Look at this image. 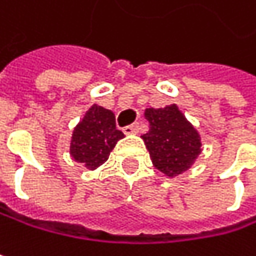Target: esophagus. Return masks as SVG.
I'll list each match as a JSON object with an SVG mask.
<instances>
[{"label": "esophagus", "mask_w": 256, "mask_h": 256, "mask_svg": "<svg viewBox=\"0 0 256 256\" xmlns=\"http://www.w3.org/2000/svg\"><path fill=\"white\" fill-rule=\"evenodd\" d=\"M123 132H124L126 134H134V133L139 132V124H138V123L128 124V126H126V128H123Z\"/></svg>", "instance_id": "obj_1"}]
</instances>
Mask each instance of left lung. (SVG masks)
Returning <instances> with one entry per match:
<instances>
[{
  "mask_svg": "<svg viewBox=\"0 0 256 256\" xmlns=\"http://www.w3.org/2000/svg\"><path fill=\"white\" fill-rule=\"evenodd\" d=\"M150 132L142 136L154 166L168 176L186 170L202 151L200 134L176 105L146 110Z\"/></svg>",
  "mask_w": 256,
  "mask_h": 256,
  "instance_id": "obj_1",
  "label": "left lung"
}]
</instances>
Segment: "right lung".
<instances>
[{"label": "right lung", "mask_w": 256, "mask_h": 256, "mask_svg": "<svg viewBox=\"0 0 256 256\" xmlns=\"http://www.w3.org/2000/svg\"><path fill=\"white\" fill-rule=\"evenodd\" d=\"M124 136L116 128V117L110 110L93 105L74 128L71 156L90 170L104 164L118 139Z\"/></svg>", "instance_id": "right-lung-1"}]
</instances>
